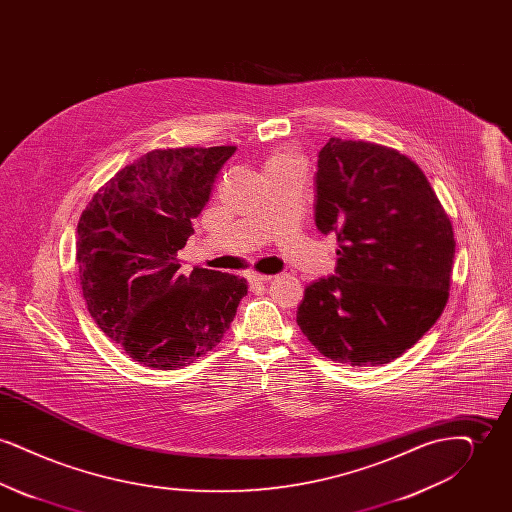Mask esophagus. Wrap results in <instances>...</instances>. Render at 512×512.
<instances>
[{
  "label": "esophagus",
  "instance_id": "34e87169",
  "mask_svg": "<svg viewBox=\"0 0 512 512\" xmlns=\"http://www.w3.org/2000/svg\"><path fill=\"white\" fill-rule=\"evenodd\" d=\"M247 280L251 282V284H267L272 280V276H268V274H259V272H249L247 274Z\"/></svg>",
  "mask_w": 512,
  "mask_h": 512
}]
</instances>
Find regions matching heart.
Instances as JSON below:
<instances>
[{
    "instance_id": "b5f03b06",
    "label": "heart",
    "mask_w": 512,
    "mask_h": 512,
    "mask_svg": "<svg viewBox=\"0 0 512 512\" xmlns=\"http://www.w3.org/2000/svg\"><path fill=\"white\" fill-rule=\"evenodd\" d=\"M290 167H299V161L293 157L292 153L280 151L270 155L265 163V172L280 171V169H290Z\"/></svg>"
}]
</instances>
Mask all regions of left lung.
<instances>
[{"label": "left lung", "instance_id": "1", "mask_svg": "<svg viewBox=\"0 0 512 512\" xmlns=\"http://www.w3.org/2000/svg\"><path fill=\"white\" fill-rule=\"evenodd\" d=\"M315 222L336 234V274L309 284L297 324L338 363L378 366L441 317L453 226L428 178L397 149L330 138L318 151Z\"/></svg>", "mask_w": 512, "mask_h": 512}]
</instances>
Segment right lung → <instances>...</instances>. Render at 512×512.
Here are the masks:
<instances>
[{
	"label": "right lung",
	"mask_w": 512,
	"mask_h": 512,
	"mask_svg": "<svg viewBox=\"0 0 512 512\" xmlns=\"http://www.w3.org/2000/svg\"><path fill=\"white\" fill-rule=\"evenodd\" d=\"M236 146L153 149L117 172L78 220L82 295L101 332L136 363L176 370L230 328L247 282L209 268L178 272L222 165Z\"/></svg>",
	"instance_id": "1"
}]
</instances>
